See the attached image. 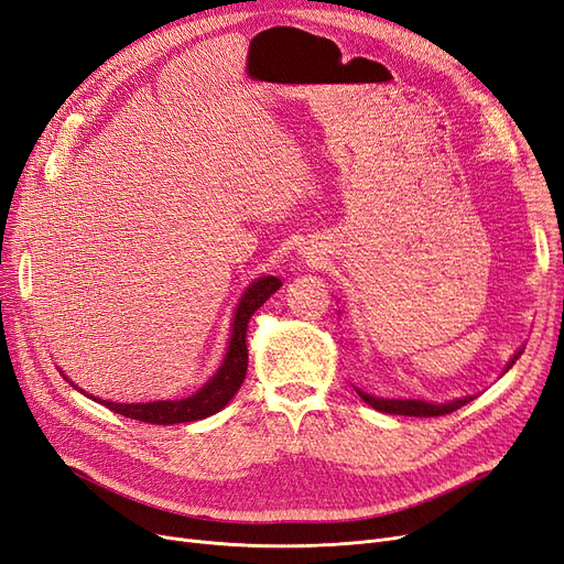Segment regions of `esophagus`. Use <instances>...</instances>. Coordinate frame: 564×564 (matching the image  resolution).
<instances>
[{"mask_svg":"<svg viewBox=\"0 0 564 564\" xmlns=\"http://www.w3.org/2000/svg\"><path fill=\"white\" fill-rule=\"evenodd\" d=\"M301 253L305 256V259H313V253H315V251L311 249V245H303V247H301Z\"/></svg>","mask_w":564,"mask_h":564,"instance_id":"obj_1","label":"esophagus"}]
</instances>
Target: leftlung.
<instances>
[{"mask_svg":"<svg viewBox=\"0 0 564 564\" xmlns=\"http://www.w3.org/2000/svg\"><path fill=\"white\" fill-rule=\"evenodd\" d=\"M520 355H522V348L513 357H510V362L506 365V371L516 365ZM355 390H357V395H360L369 406L377 409V412L400 414V416H445L473 400V398H460V400H452L445 404H433V402H423V400H383V398L369 395V392H362L360 388H355Z\"/></svg>","mask_w":564,"mask_h":564,"instance_id":"8db88e82","label":"left lung"}]
</instances>
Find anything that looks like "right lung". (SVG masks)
Listing matches in <instances>:
<instances>
[{
    "instance_id": "obj_1",
    "label": "right lung",
    "mask_w": 564,
    "mask_h": 564,
    "mask_svg": "<svg viewBox=\"0 0 564 564\" xmlns=\"http://www.w3.org/2000/svg\"><path fill=\"white\" fill-rule=\"evenodd\" d=\"M280 286H282V282L272 275L256 280L247 286V292L242 294L240 303H237V311L232 317V329H230L232 334L228 340V352L224 357V365L218 367L214 377L204 383L195 392V395L183 398V400H158V402H145V404H141V402L139 404H119V402H108V400H98V398H94V400L127 419L155 423V425L199 421V419H207V416L220 412V409H224L235 398V392L240 390V386L247 377V362H249L247 324H249L251 315L259 311L261 305L272 294H275ZM63 379H67L65 373H63Z\"/></svg>"
}]
</instances>
